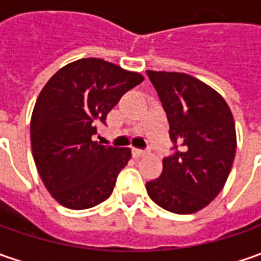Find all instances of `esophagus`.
<instances>
[{
  "instance_id": "obj_1",
  "label": "esophagus",
  "mask_w": 261,
  "mask_h": 261,
  "mask_svg": "<svg viewBox=\"0 0 261 261\" xmlns=\"http://www.w3.org/2000/svg\"><path fill=\"white\" fill-rule=\"evenodd\" d=\"M132 154H134V156H136V158H139V156L145 155L146 151H144V149H138V148H134V149H132Z\"/></svg>"
}]
</instances>
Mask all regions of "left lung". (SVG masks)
Returning a JSON list of instances; mask_svg holds the SVG:
<instances>
[{
	"label": "left lung",
	"instance_id": "1",
	"mask_svg": "<svg viewBox=\"0 0 261 261\" xmlns=\"http://www.w3.org/2000/svg\"><path fill=\"white\" fill-rule=\"evenodd\" d=\"M146 74L166 110L170 138L180 145L163 160V173L146 183V192L168 212L195 214L225 186L237 149L234 116L224 97L195 76Z\"/></svg>",
	"mask_w": 261,
	"mask_h": 261
}]
</instances>
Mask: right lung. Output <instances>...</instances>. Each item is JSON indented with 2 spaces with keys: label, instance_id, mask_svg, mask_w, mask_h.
<instances>
[{
  "label": "right lung",
  "instance_id": "add662e5",
  "mask_svg": "<svg viewBox=\"0 0 261 261\" xmlns=\"http://www.w3.org/2000/svg\"><path fill=\"white\" fill-rule=\"evenodd\" d=\"M142 81L139 72L83 58L62 66L42 88L30 120L32 154L58 203L80 211L112 195L132 151L101 145L91 136L120 97Z\"/></svg>",
  "mask_w": 261,
  "mask_h": 261
}]
</instances>
